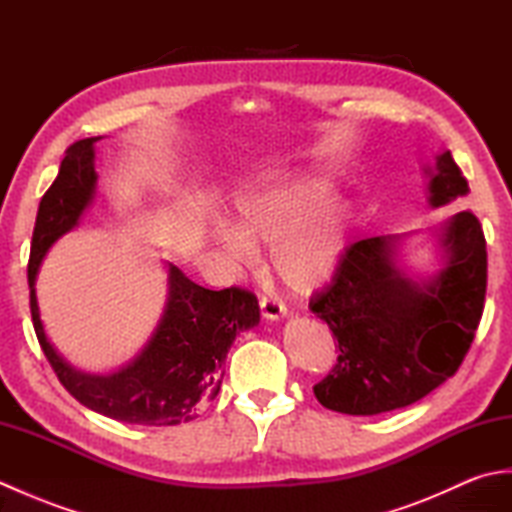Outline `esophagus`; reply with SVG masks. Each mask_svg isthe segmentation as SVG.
Instances as JSON below:
<instances>
[{"instance_id": "34e87169", "label": "esophagus", "mask_w": 512, "mask_h": 512, "mask_svg": "<svg viewBox=\"0 0 512 512\" xmlns=\"http://www.w3.org/2000/svg\"><path fill=\"white\" fill-rule=\"evenodd\" d=\"M259 308H262V317L268 321H279L288 314V308L284 303L273 299V297H262L259 299Z\"/></svg>"}]
</instances>
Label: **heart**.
<instances>
[{
	"label": "heart",
	"instance_id": "1",
	"mask_svg": "<svg viewBox=\"0 0 512 512\" xmlns=\"http://www.w3.org/2000/svg\"><path fill=\"white\" fill-rule=\"evenodd\" d=\"M334 195L325 173H270L235 195L237 226L217 220L211 239L237 264L253 262V244L273 246L275 275L290 290L312 292L330 281L352 244L347 211L325 209Z\"/></svg>",
	"mask_w": 512,
	"mask_h": 512
}]
</instances>
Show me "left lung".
Segmentation results:
<instances>
[{
  "mask_svg": "<svg viewBox=\"0 0 512 512\" xmlns=\"http://www.w3.org/2000/svg\"><path fill=\"white\" fill-rule=\"evenodd\" d=\"M433 209L469 193L451 151L429 169ZM405 235L354 242L310 310L339 341L332 372L314 385L323 407L376 416L413 405L462 365L475 339L486 297V239L471 211L440 226L442 268L411 279L398 264Z\"/></svg>",
  "mask_w": 512,
  "mask_h": 512,
  "instance_id": "obj_1",
  "label": "left lung"
}]
</instances>
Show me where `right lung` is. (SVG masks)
<instances>
[{
	"instance_id": "obj_1",
	"label": "right lung",
	"mask_w": 512,
	"mask_h": 512,
	"mask_svg": "<svg viewBox=\"0 0 512 512\" xmlns=\"http://www.w3.org/2000/svg\"><path fill=\"white\" fill-rule=\"evenodd\" d=\"M96 140L101 136L76 140L65 149L59 176L39 202L28 262L32 325L54 374L81 405L107 418L147 427L189 422L220 391L224 361L235 336L259 323L253 292L235 286L202 288L169 264L167 303L154 334L132 363L107 376L85 374L63 361L39 319L35 279L43 257L79 224L94 200Z\"/></svg>"
}]
</instances>
